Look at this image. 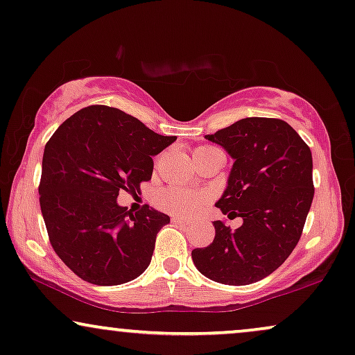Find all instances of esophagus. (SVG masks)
Listing matches in <instances>:
<instances>
[{
	"instance_id": "34e87169",
	"label": "esophagus",
	"mask_w": 355,
	"mask_h": 355,
	"mask_svg": "<svg viewBox=\"0 0 355 355\" xmlns=\"http://www.w3.org/2000/svg\"><path fill=\"white\" fill-rule=\"evenodd\" d=\"M171 222L176 223V225H181V227H187V225H191L189 220H184V218H179V217H173Z\"/></svg>"
}]
</instances>
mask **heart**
Instances as JSON below:
<instances>
[{
  "label": "heart",
  "mask_w": 355,
  "mask_h": 355,
  "mask_svg": "<svg viewBox=\"0 0 355 355\" xmlns=\"http://www.w3.org/2000/svg\"><path fill=\"white\" fill-rule=\"evenodd\" d=\"M207 148H210V146H200L196 151ZM205 202V194L181 187H166L155 197V204L158 205V209L178 215V217H192V215L199 214L204 209Z\"/></svg>",
  "instance_id": "b5f03b06"
}]
</instances>
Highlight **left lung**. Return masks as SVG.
Segmentation results:
<instances>
[{
	"label": "left lung",
	"mask_w": 355,
	"mask_h": 355,
	"mask_svg": "<svg viewBox=\"0 0 355 355\" xmlns=\"http://www.w3.org/2000/svg\"><path fill=\"white\" fill-rule=\"evenodd\" d=\"M205 138L234 159L215 205L243 225L232 232L214 222V241L196 248L192 261L215 282H257L282 266L302 236L315 194L310 146L287 122L268 117L241 119Z\"/></svg>",
	"instance_id": "obj_1"
}]
</instances>
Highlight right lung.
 <instances>
[{
	"label": "right lung",
	"instance_id": "add662e5",
	"mask_svg": "<svg viewBox=\"0 0 355 355\" xmlns=\"http://www.w3.org/2000/svg\"><path fill=\"white\" fill-rule=\"evenodd\" d=\"M174 140L109 105L78 110L50 137L40 210L53 251L78 277L119 285L148 268L156 234L169 217L148 205L130 214L117 196L140 192L153 173L151 156Z\"/></svg>",
	"mask_w": 355,
	"mask_h": 355
}]
</instances>
